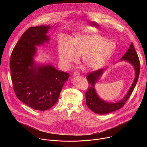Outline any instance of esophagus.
Here are the masks:
<instances>
[{
    "label": "esophagus",
    "instance_id": "obj_1",
    "mask_svg": "<svg viewBox=\"0 0 147 147\" xmlns=\"http://www.w3.org/2000/svg\"><path fill=\"white\" fill-rule=\"evenodd\" d=\"M80 76V73H78V72H75V73H74V74H73V76H74V77H76V76Z\"/></svg>",
    "mask_w": 147,
    "mask_h": 147
}]
</instances>
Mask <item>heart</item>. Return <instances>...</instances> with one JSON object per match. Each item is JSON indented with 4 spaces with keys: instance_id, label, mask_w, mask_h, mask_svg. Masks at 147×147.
I'll list each match as a JSON object with an SVG mask.
<instances>
[{
    "instance_id": "obj_1",
    "label": "heart",
    "mask_w": 147,
    "mask_h": 147,
    "mask_svg": "<svg viewBox=\"0 0 147 147\" xmlns=\"http://www.w3.org/2000/svg\"><path fill=\"white\" fill-rule=\"evenodd\" d=\"M115 42L98 34L78 33L67 42L58 46V55L61 63L69 67L81 55V62L87 68L98 69L103 66L113 54Z\"/></svg>"
}]
</instances>
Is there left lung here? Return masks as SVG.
I'll return each mask as SVG.
<instances>
[{"instance_id":"8db88e82","label":"left lung","mask_w":147,"mask_h":147,"mask_svg":"<svg viewBox=\"0 0 147 147\" xmlns=\"http://www.w3.org/2000/svg\"><path fill=\"white\" fill-rule=\"evenodd\" d=\"M123 60L129 63L133 66L135 71V77L127 94L122 99H120L115 103L109 102L101 99L98 96L95 88V84L101 77L107 69L98 70L97 71L89 73L87 76L86 78L88 81L90 87L86 93V105L93 112L99 115H105L120 109L123 107L125 102L131 95L137 84L140 71V63L139 58L133 43L131 44L127 52H125L121 58L120 61Z\"/></svg>"}]
</instances>
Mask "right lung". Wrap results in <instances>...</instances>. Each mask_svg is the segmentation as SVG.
I'll use <instances>...</instances> for the list:
<instances>
[{
    "instance_id": "obj_1",
    "label": "right lung",
    "mask_w": 147,
    "mask_h": 147,
    "mask_svg": "<svg viewBox=\"0 0 147 147\" xmlns=\"http://www.w3.org/2000/svg\"><path fill=\"white\" fill-rule=\"evenodd\" d=\"M53 27V26H52ZM52 27L29 28L21 36L10 57L14 91L18 99L37 111H46L57 102L69 74L57 70L50 63L38 64L36 47L49 42L47 35Z\"/></svg>"
}]
</instances>
